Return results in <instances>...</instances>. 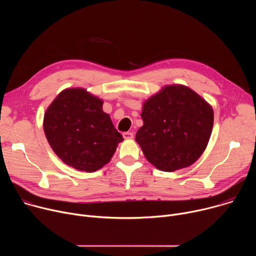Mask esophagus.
I'll list each match as a JSON object with an SVG mask.
<instances>
[{"mask_svg":"<svg viewBox=\"0 0 256 256\" xmlns=\"http://www.w3.org/2000/svg\"><path fill=\"white\" fill-rule=\"evenodd\" d=\"M122 136H124V138L126 140H132V138H134V134H132V132H126L122 134Z\"/></svg>","mask_w":256,"mask_h":256,"instance_id":"1","label":"esophagus"}]
</instances>
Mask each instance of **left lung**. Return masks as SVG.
Listing matches in <instances>:
<instances>
[{"mask_svg": "<svg viewBox=\"0 0 256 256\" xmlns=\"http://www.w3.org/2000/svg\"><path fill=\"white\" fill-rule=\"evenodd\" d=\"M142 126L136 134L142 151L166 172L194 164L204 153L212 124V106L190 88L165 86L142 105Z\"/></svg>", "mask_w": 256, "mask_h": 256, "instance_id": "obj_1", "label": "left lung"}]
</instances>
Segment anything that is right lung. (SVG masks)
<instances>
[{"label":"right lung","mask_w":256,"mask_h":256,"mask_svg":"<svg viewBox=\"0 0 256 256\" xmlns=\"http://www.w3.org/2000/svg\"><path fill=\"white\" fill-rule=\"evenodd\" d=\"M103 101L82 88L62 91L44 114V130L54 152L64 163L94 172L110 161L124 140Z\"/></svg>","instance_id":"add662e5"}]
</instances>
